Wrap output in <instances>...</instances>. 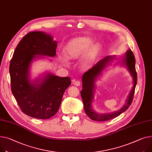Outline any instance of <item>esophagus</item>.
<instances>
[{"instance_id":"obj_1","label":"esophagus","mask_w":152,"mask_h":152,"mask_svg":"<svg viewBox=\"0 0 152 152\" xmlns=\"http://www.w3.org/2000/svg\"><path fill=\"white\" fill-rule=\"evenodd\" d=\"M73 84L76 86H79L80 85V81L79 80H73Z\"/></svg>"}]
</instances>
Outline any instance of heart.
<instances>
[{
	"label": "heart",
	"mask_w": 152,
	"mask_h": 152,
	"mask_svg": "<svg viewBox=\"0 0 152 152\" xmlns=\"http://www.w3.org/2000/svg\"><path fill=\"white\" fill-rule=\"evenodd\" d=\"M94 40L87 37H79L71 40L65 48V53L66 57L70 59H77L84 56L86 53L84 64L88 65L99 55L101 47L99 45H92ZM60 59L63 63H67V59L64 56H60Z\"/></svg>",
	"instance_id": "b5f03b06"
}]
</instances>
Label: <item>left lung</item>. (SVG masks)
Wrapping results in <instances>:
<instances>
[{"label":"left lung","mask_w":152,"mask_h":152,"mask_svg":"<svg viewBox=\"0 0 152 152\" xmlns=\"http://www.w3.org/2000/svg\"><path fill=\"white\" fill-rule=\"evenodd\" d=\"M112 58L113 57L108 56L101 60L95 65L89 69L87 72L84 73L82 77L83 90L82 91H80V95H81L83 101L85 112L89 118L93 120L98 121V122H104V121L113 119L126 110L133 102L135 88L137 84V73L135 66V57L132 50L129 49L125 54V57L123 60V62L126 65L129 73H131V75L133 77V87L128 96L126 104L120 110L113 113L99 114L95 112L92 109V102L94 98L95 81L97 77L101 74L103 69Z\"/></svg>","instance_id":"8db88e82"}]
</instances>
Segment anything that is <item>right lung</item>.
Wrapping results in <instances>:
<instances>
[{"instance_id": "1", "label": "right lung", "mask_w": 152, "mask_h": 152, "mask_svg": "<svg viewBox=\"0 0 152 152\" xmlns=\"http://www.w3.org/2000/svg\"><path fill=\"white\" fill-rule=\"evenodd\" d=\"M57 42L42 32L26 35L16 48L10 64L11 88L23 112L39 119L54 116L59 109L66 89L71 84L69 77L48 74L39 84L30 83L29 67L35 56L54 57Z\"/></svg>"}]
</instances>
